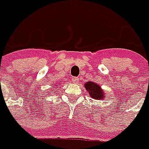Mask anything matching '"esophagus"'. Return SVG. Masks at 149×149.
Listing matches in <instances>:
<instances>
[{
  "instance_id": "obj_1",
  "label": "esophagus",
  "mask_w": 149,
  "mask_h": 149,
  "mask_svg": "<svg viewBox=\"0 0 149 149\" xmlns=\"http://www.w3.org/2000/svg\"><path fill=\"white\" fill-rule=\"evenodd\" d=\"M72 81H73V82L78 83L79 82V78L78 77H72Z\"/></svg>"
}]
</instances>
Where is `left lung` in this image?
<instances>
[{
    "mask_svg": "<svg viewBox=\"0 0 149 149\" xmlns=\"http://www.w3.org/2000/svg\"><path fill=\"white\" fill-rule=\"evenodd\" d=\"M87 92L89 93V95L92 98L95 100H102L103 98L105 97V93L101 89V87L96 84L95 82L92 81H88L84 84Z\"/></svg>",
    "mask_w": 149,
    "mask_h": 149,
    "instance_id": "left-lung-1",
    "label": "left lung"
}]
</instances>
